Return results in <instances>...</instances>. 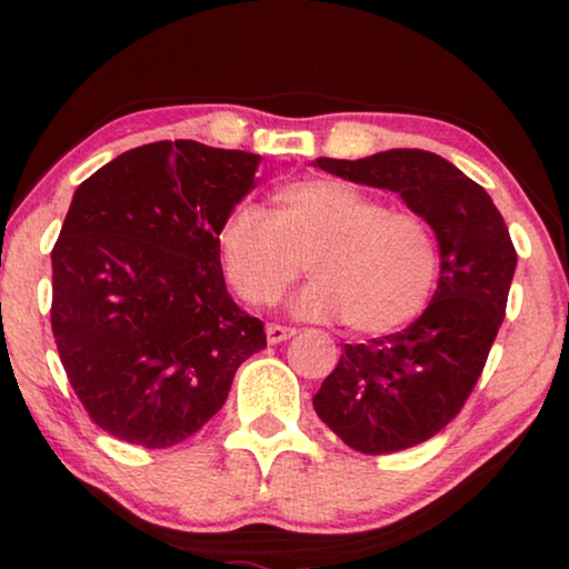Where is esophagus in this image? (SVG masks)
Here are the masks:
<instances>
[{"label":"esophagus","instance_id":"34e87169","mask_svg":"<svg viewBox=\"0 0 569 569\" xmlns=\"http://www.w3.org/2000/svg\"><path fill=\"white\" fill-rule=\"evenodd\" d=\"M290 337H295V329H290V326H279V323L267 326L269 345H282V341H287Z\"/></svg>","mask_w":569,"mask_h":569}]
</instances>
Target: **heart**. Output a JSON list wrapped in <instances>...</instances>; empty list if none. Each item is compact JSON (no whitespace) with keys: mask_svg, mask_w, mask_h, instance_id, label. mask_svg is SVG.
Masks as SVG:
<instances>
[{"mask_svg":"<svg viewBox=\"0 0 569 569\" xmlns=\"http://www.w3.org/2000/svg\"><path fill=\"white\" fill-rule=\"evenodd\" d=\"M230 284L251 306H274L313 277L295 302L308 321H339L357 333H388L430 300L440 269L425 217L388 209L347 181L287 183L271 212L240 201L217 230Z\"/></svg>","mask_w":569,"mask_h":569,"instance_id":"heart-1","label":"heart"}]
</instances>
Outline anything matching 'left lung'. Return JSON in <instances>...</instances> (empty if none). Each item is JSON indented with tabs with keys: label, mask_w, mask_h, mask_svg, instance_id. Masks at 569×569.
Masks as SVG:
<instances>
[{
	"label": "left lung",
	"mask_w": 569,
	"mask_h": 569,
	"mask_svg": "<svg viewBox=\"0 0 569 569\" xmlns=\"http://www.w3.org/2000/svg\"><path fill=\"white\" fill-rule=\"evenodd\" d=\"M313 166L396 191L438 238L440 279L425 313L399 333L345 345L313 396L316 415L349 448L396 453L435 438L469 399L502 326L518 253L489 193L440 154L388 150Z\"/></svg>",
	"instance_id": "left-lung-1"
}]
</instances>
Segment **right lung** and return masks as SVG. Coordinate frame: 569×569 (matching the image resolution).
I'll use <instances>...</instances> for the list:
<instances>
[{
	"label": "right lung",
	"mask_w": 569,
	"mask_h": 569,
	"mask_svg": "<svg viewBox=\"0 0 569 569\" xmlns=\"http://www.w3.org/2000/svg\"><path fill=\"white\" fill-rule=\"evenodd\" d=\"M261 158L191 139L129 150L77 186L51 251V329L92 422L142 448L201 430L267 347L224 287L217 230Z\"/></svg>",
	"instance_id": "add662e5"
}]
</instances>
